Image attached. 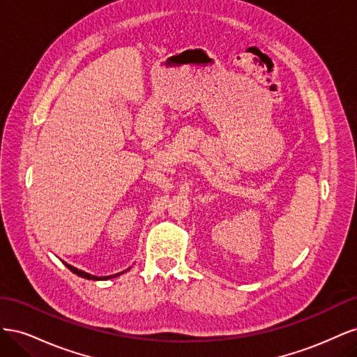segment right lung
<instances>
[{"label": "right lung", "instance_id": "obj_1", "mask_svg": "<svg viewBox=\"0 0 357 357\" xmlns=\"http://www.w3.org/2000/svg\"><path fill=\"white\" fill-rule=\"evenodd\" d=\"M66 264V262H63ZM66 266L70 269L71 273H74V274H77L79 277H83V278H88V280H109V278H113V277H117V275H121V274H123V273H126V271H123V273H119V274H114V275H107V277H96V275H91V274H88V273H84V271H82V269H77V268H74V266H71V265H68V264H66Z\"/></svg>", "mask_w": 357, "mask_h": 357}]
</instances>
